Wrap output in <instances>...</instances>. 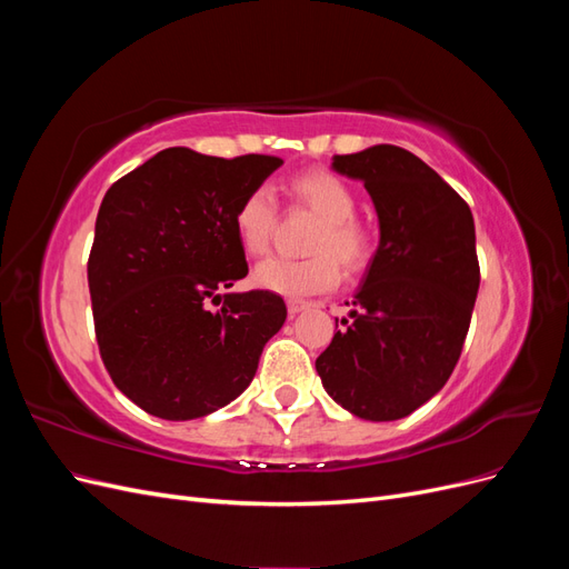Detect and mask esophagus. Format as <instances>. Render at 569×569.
<instances>
[{"label":"esophagus","mask_w":569,"mask_h":569,"mask_svg":"<svg viewBox=\"0 0 569 569\" xmlns=\"http://www.w3.org/2000/svg\"><path fill=\"white\" fill-rule=\"evenodd\" d=\"M311 306L308 301H301V299H289L287 301V308H289V316H297V313H301V311H306V308Z\"/></svg>","instance_id":"34e87169"}]
</instances>
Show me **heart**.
<instances>
[{"mask_svg":"<svg viewBox=\"0 0 569 569\" xmlns=\"http://www.w3.org/2000/svg\"><path fill=\"white\" fill-rule=\"evenodd\" d=\"M287 194L297 203L311 209L320 226L308 239V251L313 256L299 258H268L253 270V282L282 297H311L332 289L341 268L347 272H360L372 256L368 232L353 220L356 197L351 187L330 170H303L287 182ZM278 218V206L266 187H256L237 203L232 213V228L237 244L247 256H261L270 247V237Z\"/></svg>","mask_w":569,"mask_h":569,"instance_id":"1","label":"heart"}]
</instances>
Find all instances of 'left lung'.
<instances>
[{
    "label": "left lung",
    "mask_w": 569,
    "mask_h": 569,
    "mask_svg": "<svg viewBox=\"0 0 569 569\" xmlns=\"http://www.w3.org/2000/svg\"><path fill=\"white\" fill-rule=\"evenodd\" d=\"M332 170L366 184L380 244L353 295L347 330L316 370L356 418L410 416L449 380L479 289L475 220L451 184L416 153L375 144L335 157Z\"/></svg>",
    "instance_id": "1"
}]
</instances>
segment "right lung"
Instances as JSON below:
<instances>
[{"label":"right lung","mask_w":569,"mask_h":569,"mask_svg":"<svg viewBox=\"0 0 569 569\" xmlns=\"http://www.w3.org/2000/svg\"><path fill=\"white\" fill-rule=\"evenodd\" d=\"M280 166L170 147L101 201L88 263L99 353L149 416L194 420L234 401L284 325L282 297L230 291L249 272L232 213Z\"/></svg>","instance_id":"1"}]
</instances>
